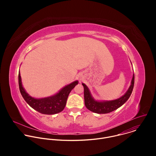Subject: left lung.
<instances>
[{
	"label": "left lung",
	"instance_id": "1",
	"mask_svg": "<svg viewBox=\"0 0 156 156\" xmlns=\"http://www.w3.org/2000/svg\"><path fill=\"white\" fill-rule=\"evenodd\" d=\"M134 83L135 75H133L131 84L125 95L118 99L105 102H98L94 101L92 98L87 87L84 84L82 83L84 87V99L85 106L88 110L97 114H107L112 112V111L122 106L129 99L132 93L133 87H134Z\"/></svg>",
	"mask_w": 156,
	"mask_h": 156
}]
</instances>
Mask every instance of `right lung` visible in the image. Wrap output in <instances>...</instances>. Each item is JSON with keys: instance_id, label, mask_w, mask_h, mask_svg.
<instances>
[{"instance_id": "obj_1", "label": "right lung", "mask_w": 156, "mask_h": 156, "mask_svg": "<svg viewBox=\"0 0 156 156\" xmlns=\"http://www.w3.org/2000/svg\"><path fill=\"white\" fill-rule=\"evenodd\" d=\"M78 83V81H76L66 86L54 96L37 99L31 98L26 93L21 84L20 73H18V84L21 96L30 106L43 114L52 115L62 111L65 107L66 100L70 91Z\"/></svg>"}]
</instances>
